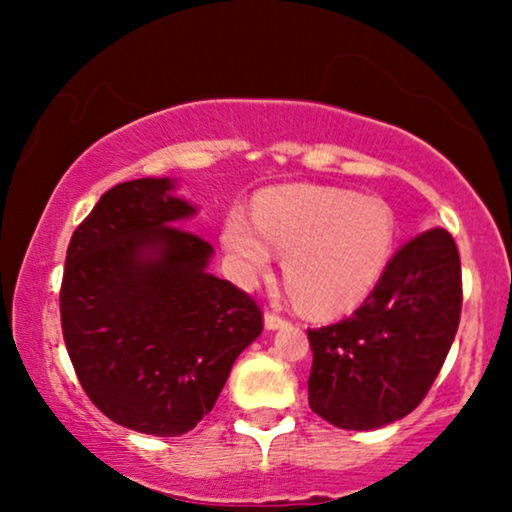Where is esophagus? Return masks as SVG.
I'll return each mask as SVG.
<instances>
[{"mask_svg":"<svg viewBox=\"0 0 512 512\" xmlns=\"http://www.w3.org/2000/svg\"><path fill=\"white\" fill-rule=\"evenodd\" d=\"M282 326H286L284 317H279L275 312H265V328H268V331H277V328Z\"/></svg>","mask_w":512,"mask_h":512,"instance_id":"34e87169","label":"esophagus"}]
</instances>
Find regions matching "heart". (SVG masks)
<instances>
[{
    "instance_id": "obj_1",
    "label": "heart",
    "mask_w": 512,
    "mask_h": 512,
    "mask_svg": "<svg viewBox=\"0 0 512 512\" xmlns=\"http://www.w3.org/2000/svg\"><path fill=\"white\" fill-rule=\"evenodd\" d=\"M284 258L293 300L312 314L359 305L380 282L396 247V216L382 198L345 188L282 186L256 202V226L242 212L228 216L223 244L244 279Z\"/></svg>"
}]
</instances>
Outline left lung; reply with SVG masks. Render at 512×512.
<instances>
[{
  "label": "left lung",
  "instance_id": "8db88e82",
  "mask_svg": "<svg viewBox=\"0 0 512 512\" xmlns=\"http://www.w3.org/2000/svg\"><path fill=\"white\" fill-rule=\"evenodd\" d=\"M461 317V261L445 228L412 237L352 317L310 328V408L370 431L410 415L443 368Z\"/></svg>",
  "mask_w": 512,
  "mask_h": 512
}]
</instances>
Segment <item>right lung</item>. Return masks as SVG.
<instances>
[{
    "label": "right lung",
    "mask_w": 512,
    "mask_h": 512,
    "mask_svg": "<svg viewBox=\"0 0 512 512\" xmlns=\"http://www.w3.org/2000/svg\"><path fill=\"white\" fill-rule=\"evenodd\" d=\"M177 181L135 179L100 198L67 249L62 335L83 391L111 422L181 436L209 415L237 356L263 331L256 300L209 275L212 244Z\"/></svg>",
    "instance_id": "add662e5"
}]
</instances>
